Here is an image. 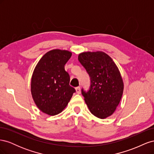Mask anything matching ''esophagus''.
I'll return each mask as SVG.
<instances>
[{
	"label": "esophagus",
	"mask_w": 154,
	"mask_h": 154,
	"mask_svg": "<svg viewBox=\"0 0 154 154\" xmlns=\"http://www.w3.org/2000/svg\"><path fill=\"white\" fill-rule=\"evenodd\" d=\"M76 89V93L77 94H80V87H77L75 88Z\"/></svg>",
	"instance_id": "esophagus-1"
}]
</instances>
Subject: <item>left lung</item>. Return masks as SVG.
Segmentation results:
<instances>
[{
	"label": "left lung",
	"instance_id": "1",
	"mask_svg": "<svg viewBox=\"0 0 154 154\" xmlns=\"http://www.w3.org/2000/svg\"><path fill=\"white\" fill-rule=\"evenodd\" d=\"M78 60L91 78L89 90L82 89L88 109L98 118L109 117L114 112L123 92V79L117 66L102 51L82 53Z\"/></svg>",
	"mask_w": 154,
	"mask_h": 154
}]
</instances>
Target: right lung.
Masks as SVG:
<instances>
[{
  "label": "right lung",
  "mask_w": 154,
  "mask_h": 154,
  "mask_svg": "<svg viewBox=\"0 0 154 154\" xmlns=\"http://www.w3.org/2000/svg\"><path fill=\"white\" fill-rule=\"evenodd\" d=\"M72 53L53 49L45 53L36 66L31 78V91L37 107L49 116L62 112L76 91L69 85L65 65Z\"/></svg>",
  "instance_id": "1"
}]
</instances>
